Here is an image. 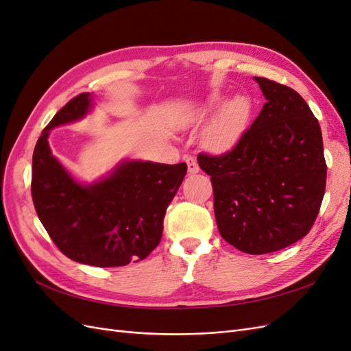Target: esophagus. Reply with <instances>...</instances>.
I'll list each match as a JSON object with an SVG mask.
<instances>
[{"mask_svg": "<svg viewBox=\"0 0 351 351\" xmlns=\"http://www.w3.org/2000/svg\"><path fill=\"white\" fill-rule=\"evenodd\" d=\"M186 162H187V171L190 174H196L199 173V165H197V161L193 158V156H187L186 158Z\"/></svg>", "mask_w": 351, "mask_h": 351, "instance_id": "esophagus-1", "label": "esophagus"}]
</instances>
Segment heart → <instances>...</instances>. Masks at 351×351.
<instances>
[{"label":"heart","instance_id":"obj_1","mask_svg":"<svg viewBox=\"0 0 351 351\" xmlns=\"http://www.w3.org/2000/svg\"><path fill=\"white\" fill-rule=\"evenodd\" d=\"M224 102L221 93H212L205 104L196 111L197 117H204L218 108ZM253 114V104L250 98L237 95L224 104L215 119L210 121L204 133V142L210 149H228L234 145L246 130Z\"/></svg>","mask_w":351,"mask_h":351}]
</instances>
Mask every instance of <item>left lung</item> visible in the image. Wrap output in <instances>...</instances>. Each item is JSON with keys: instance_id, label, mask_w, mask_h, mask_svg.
Here are the masks:
<instances>
[{"instance_id": "1", "label": "left lung", "mask_w": 351, "mask_h": 351, "mask_svg": "<svg viewBox=\"0 0 351 351\" xmlns=\"http://www.w3.org/2000/svg\"><path fill=\"white\" fill-rule=\"evenodd\" d=\"M265 102L237 145L197 156L210 176L221 237L249 254L281 250L303 239L319 212L326 183L322 132L309 105L265 77Z\"/></svg>"}]
</instances>
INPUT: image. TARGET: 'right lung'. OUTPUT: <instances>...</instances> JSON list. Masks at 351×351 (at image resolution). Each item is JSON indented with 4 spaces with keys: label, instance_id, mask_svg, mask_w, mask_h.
<instances>
[{
    "label": "right lung",
    "instance_id": "obj_1",
    "mask_svg": "<svg viewBox=\"0 0 351 351\" xmlns=\"http://www.w3.org/2000/svg\"><path fill=\"white\" fill-rule=\"evenodd\" d=\"M92 108V95L80 93L42 132L32 159V199L42 226L67 258L99 268L124 267L143 261L161 241L165 210L187 165L124 159L97 182H77L52 155L48 137Z\"/></svg>",
    "mask_w": 351,
    "mask_h": 351
}]
</instances>
